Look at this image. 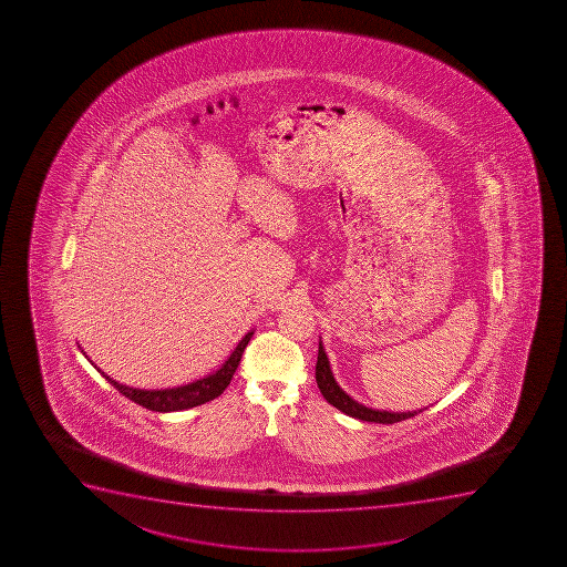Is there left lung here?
<instances>
[{"label":"left lung","instance_id":"left-lung-1","mask_svg":"<svg viewBox=\"0 0 567 567\" xmlns=\"http://www.w3.org/2000/svg\"><path fill=\"white\" fill-rule=\"evenodd\" d=\"M316 382L320 392L323 393V398L327 399V403H331L332 406H337L338 410H342L343 414L357 417L362 421H373V423H398V421L409 420L414 417L415 414H420L425 409L414 410V412H388V410H375L368 409L364 404L354 401L353 398H349L348 393L343 392L337 379L332 375L331 364L327 359L326 349L321 346L318 348V364H316Z\"/></svg>","mask_w":567,"mask_h":567}]
</instances>
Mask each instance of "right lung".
Returning <instances> with one entry per match:
<instances>
[{
	"label": "right lung",
	"instance_id": "right-lung-1",
	"mask_svg": "<svg viewBox=\"0 0 567 567\" xmlns=\"http://www.w3.org/2000/svg\"><path fill=\"white\" fill-rule=\"evenodd\" d=\"M252 331L247 332L241 338L240 343L236 346L235 351L230 353L229 359L225 360L224 365L210 375L203 377L199 381L190 382L185 386L166 388V390H138V388L125 386L105 375L97 365H94L122 395L135 401L141 406L155 410V412H175V410L194 409L199 404L208 403L213 399L224 393L225 388L229 386L230 379L235 375L236 368L240 364L241 354L247 343L251 340Z\"/></svg>",
	"mask_w": 567,
	"mask_h": 567
}]
</instances>
